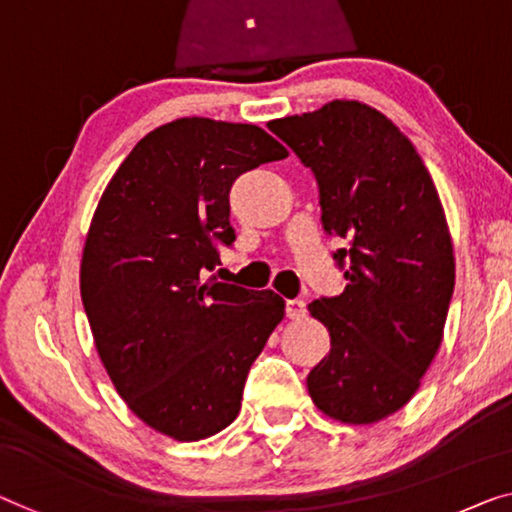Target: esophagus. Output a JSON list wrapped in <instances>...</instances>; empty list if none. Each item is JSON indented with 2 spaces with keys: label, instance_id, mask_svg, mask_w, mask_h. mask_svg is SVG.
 <instances>
[{
  "label": "esophagus",
  "instance_id": "obj_1",
  "mask_svg": "<svg viewBox=\"0 0 512 512\" xmlns=\"http://www.w3.org/2000/svg\"><path fill=\"white\" fill-rule=\"evenodd\" d=\"M285 315L287 319H299L305 315V303L299 301V299H292L285 303Z\"/></svg>",
  "mask_w": 512,
  "mask_h": 512
}]
</instances>
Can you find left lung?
I'll return each mask as SVG.
<instances>
[{"label":"left lung","instance_id":"1","mask_svg":"<svg viewBox=\"0 0 512 512\" xmlns=\"http://www.w3.org/2000/svg\"><path fill=\"white\" fill-rule=\"evenodd\" d=\"M269 128L315 172L324 230L349 241L333 255L345 292L308 305L331 335L310 398L333 421L379 423L414 398L444 340L455 257L439 193L409 137L365 103Z\"/></svg>","mask_w":512,"mask_h":512}]
</instances>
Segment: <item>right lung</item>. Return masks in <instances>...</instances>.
I'll return each instance as SVG.
<instances>
[{"label": "right lung", "mask_w": 512, "mask_h": 512, "mask_svg": "<svg viewBox=\"0 0 512 512\" xmlns=\"http://www.w3.org/2000/svg\"><path fill=\"white\" fill-rule=\"evenodd\" d=\"M287 158L264 128L183 117L144 135L105 186L80 262L96 352L128 409L200 441L241 409L250 365L285 317L276 292L204 280L230 246V188Z\"/></svg>", "instance_id": "1"}]
</instances>
